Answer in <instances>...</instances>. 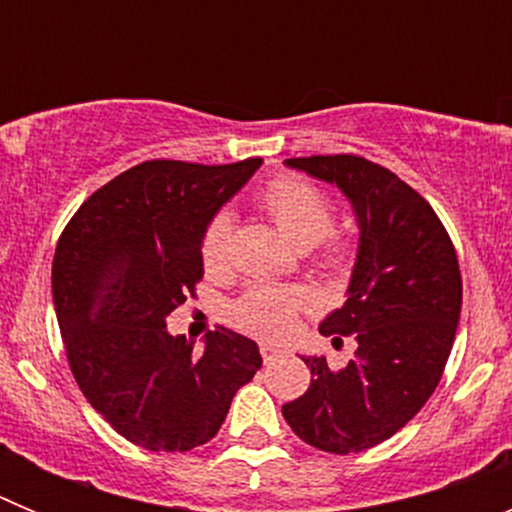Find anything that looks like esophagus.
Listing matches in <instances>:
<instances>
[{
  "instance_id": "esophagus-1",
  "label": "esophagus",
  "mask_w": 512,
  "mask_h": 512,
  "mask_svg": "<svg viewBox=\"0 0 512 512\" xmlns=\"http://www.w3.org/2000/svg\"><path fill=\"white\" fill-rule=\"evenodd\" d=\"M282 354H284V351L277 346V343H269V341L261 343V356H264L266 364H269V361H274L277 356H282Z\"/></svg>"
}]
</instances>
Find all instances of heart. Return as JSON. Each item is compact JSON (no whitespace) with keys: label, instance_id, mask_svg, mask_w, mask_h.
Listing matches in <instances>:
<instances>
[{"label":"heart","instance_id":"1","mask_svg":"<svg viewBox=\"0 0 512 512\" xmlns=\"http://www.w3.org/2000/svg\"><path fill=\"white\" fill-rule=\"evenodd\" d=\"M261 207L277 225L279 233L300 251L318 246L333 230V205L315 184L297 176H279L261 194ZM230 217L215 215L202 233L200 256L207 274H223L230 261ZM320 264L328 271L346 266V253L336 241L325 243ZM310 297L305 289L277 287V284H253L228 307L230 323L256 333V336H282L292 328L297 312L307 307Z\"/></svg>","mask_w":512,"mask_h":512}]
</instances>
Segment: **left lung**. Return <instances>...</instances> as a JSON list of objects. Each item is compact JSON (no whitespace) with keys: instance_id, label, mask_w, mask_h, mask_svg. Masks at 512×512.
Segmentation results:
<instances>
[{"instance_id":"8db88e82","label":"left lung","mask_w":512,"mask_h":512,"mask_svg":"<svg viewBox=\"0 0 512 512\" xmlns=\"http://www.w3.org/2000/svg\"><path fill=\"white\" fill-rule=\"evenodd\" d=\"M284 164L346 194L359 251L346 302L320 325L333 341L354 336V361L333 369L302 356L310 387L282 415L315 449L359 454L395 436L441 382L461 312L459 259L433 207L390 169L351 153Z\"/></svg>"}]
</instances>
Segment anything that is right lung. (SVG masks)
I'll list each match as a JSON object with an SVG mask.
<instances>
[{
  "mask_svg": "<svg viewBox=\"0 0 512 512\" xmlns=\"http://www.w3.org/2000/svg\"><path fill=\"white\" fill-rule=\"evenodd\" d=\"M261 166L153 158L76 210L53 256V305L79 390L148 451H189L220 431L235 392L261 369L259 346L228 328L205 348L166 318L202 279L207 223Z\"/></svg>",
  "mask_w": 512,
  "mask_h": 512,
  "instance_id": "add662e5",
  "label": "right lung"
}]
</instances>
